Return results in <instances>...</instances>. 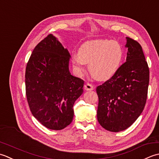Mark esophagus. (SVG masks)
I'll use <instances>...</instances> for the list:
<instances>
[{
  "label": "esophagus",
  "mask_w": 159,
  "mask_h": 159,
  "mask_svg": "<svg viewBox=\"0 0 159 159\" xmlns=\"http://www.w3.org/2000/svg\"><path fill=\"white\" fill-rule=\"evenodd\" d=\"M84 89H85L86 90H94V86H93V85H92L91 84L87 83L85 84V85H84Z\"/></svg>",
  "instance_id": "34e87169"
}]
</instances>
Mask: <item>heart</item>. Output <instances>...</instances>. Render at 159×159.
<instances>
[{
	"instance_id": "b5f03b06",
	"label": "heart",
	"mask_w": 159,
	"mask_h": 159,
	"mask_svg": "<svg viewBox=\"0 0 159 159\" xmlns=\"http://www.w3.org/2000/svg\"><path fill=\"white\" fill-rule=\"evenodd\" d=\"M124 49L117 41L94 40L83 43L78 53L72 57L73 65L77 72L82 73L85 64L95 78L106 80L117 72L123 58Z\"/></svg>"
}]
</instances>
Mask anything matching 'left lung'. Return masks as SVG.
<instances>
[{
    "mask_svg": "<svg viewBox=\"0 0 159 159\" xmlns=\"http://www.w3.org/2000/svg\"><path fill=\"white\" fill-rule=\"evenodd\" d=\"M128 56L114 75L96 89L97 116L111 132L129 128L143 112L146 103L150 71L141 44L127 38Z\"/></svg>",
    "mask_w": 159,
    "mask_h": 159,
    "instance_id": "left-lung-1",
    "label": "left lung"
}]
</instances>
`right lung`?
<instances>
[{
  "label": "right lung",
  "mask_w": 159,
  "mask_h": 159,
  "mask_svg": "<svg viewBox=\"0 0 159 159\" xmlns=\"http://www.w3.org/2000/svg\"><path fill=\"white\" fill-rule=\"evenodd\" d=\"M70 53L48 34L32 52L26 66V96L32 115L45 127L60 130L73 121L75 102L84 81L70 75Z\"/></svg>",
  "instance_id": "add662e5"
}]
</instances>
